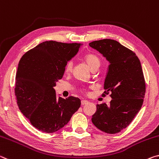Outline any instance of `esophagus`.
Listing matches in <instances>:
<instances>
[{
	"instance_id": "esophagus-1",
	"label": "esophagus",
	"mask_w": 159,
	"mask_h": 159,
	"mask_svg": "<svg viewBox=\"0 0 159 159\" xmlns=\"http://www.w3.org/2000/svg\"><path fill=\"white\" fill-rule=\"evenodd\" d=\"M81 103H82V105H85V104L89 103V101H87V100H82Z\"/></svg>"
}]
</instances>
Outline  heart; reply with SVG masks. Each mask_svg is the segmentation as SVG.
<instances>
[{"label": "heart", "instance_id": "obj_1", "mask_svg": "<svg viewBox=\"0 0 159 159\" xmlns=\"http://www.w3.org/2000/svg\"><path fill=\"white\" fill-rule=\"evenodd\" d=\"M85 61L87 62L88 66L90 67L91 69H92L93 67L99 66L100 64V61L99 58H98L97 56L94 55H92V54H87L84 56ZM72 62L70 61L67 63L66 67V72H70L72 71Z\"/></svg>", "mask_w": 159, "mask_h": 159}]
</instances>
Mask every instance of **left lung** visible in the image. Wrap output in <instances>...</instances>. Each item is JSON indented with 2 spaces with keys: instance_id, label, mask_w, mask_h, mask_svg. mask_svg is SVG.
<instances>
[{
  "instance_id": "8db88e82",
  "label": "left lung",
  "mask_w": 159,
  "mask_h": 159,
  "mask_svg": "<svg viewBox=\"0 0 159 159\" xmlns=\"http://www.w3.org/2000/svg\"><path fill=\"white\" fill-rule=\"evenodd\" d=\"M89 46L108 61L104 80L105 93L111 92L110 105L97 104L93 124L108 134L120 132L130 124L142 108L146 85L141 62L134 52L117 41H94Z\"/></svg>"
}]
</instances>
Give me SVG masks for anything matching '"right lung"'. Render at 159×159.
<instances>
[{"label":"right lung","mask_w":159,"mask_h":159,"mask_svg":"<svg viewBox=\"0 0 159 159\" xmlns=\"http://www.w3.org/2000/svg\"><path fill=\"white\" fill-rule=\"evenodd\" d=\"M82 45L44 41L21 58L15 78L17 105L39 130L46 133L59 130L81 106L76 97L57 98L54 87Z\"/></svg>","instance_id":"add662e5"}]
</instances>
